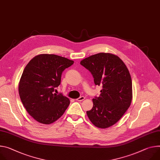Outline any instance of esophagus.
<instances>
[{"instance_id": "obj_1", "label": "esophagus", "mask_w": 160, "mask_h": 160, "mask_svg": "<svg viewBox=\"0 0 160 160\" xmlns=\"http://www.w3.org/2000/svg\"><path fill=\"white\" fill-rule=\"evenodd\" d=\"M84 99H85V97L82 96H80V97H79L78 98H77V101H83Z\"/></svg>"}]
</instances>
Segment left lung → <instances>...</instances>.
Returning a JSON list of instances; mask_svg holds the SVG:
<instances>
[{"instance_id": "1", "label": "left lung", "mask_w": 160, "mask_h": 160, "mask_svg": "<svg viewBox=\"0 0 160 160\" xmlns=\"http://www.w3.org/2000/svg\"><path fill=\"white\" fill-rule=\"evenodd\" d=\"M80 64L91 72L95 85L103 88L99 96L92 99L93 107L87 114L96 127L108 128L122 117L132 102L129 72L119 57L108 53L91 55Z\"/></svg>"}]
</instances>
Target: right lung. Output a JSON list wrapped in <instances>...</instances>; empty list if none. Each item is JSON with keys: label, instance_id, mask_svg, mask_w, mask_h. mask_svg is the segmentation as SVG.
Masks as SVG:
<instances>
[{"label": "right lung", "instance_id": "right-lung-1", "mask_svg": "<svg viewBox=\"0 0 160 160\" xmlns=\"http://www.w3.org/2000/svg\"><path fill=\"white\" fill-rule=\"evenodd\" d=\"M74 62L53 54L34 57L25 66L18 91L27 112L38 122L49 124L63 115L70 101L62 93L55 94L62 72Z\"/></svg>", "mask_w": 160, "mask_h": 160}]
</instances>
